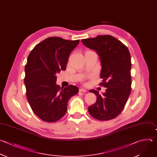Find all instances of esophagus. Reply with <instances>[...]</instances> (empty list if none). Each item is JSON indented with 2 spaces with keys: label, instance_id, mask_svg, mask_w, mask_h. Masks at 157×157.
<instances>
[{
  "label": "esophagus",
  "instance_id": "34e87169",
  "mask_svg": "<svg viewBox=\"0 0 157 157\" xmlns=\"http://www.w3.org/2000/svg\"><path fill=\"white\" fill-rule=\"evenodd\" d=\"M79 92H87V90L86 89H84V88H81V89H79Z\"/></svg>",
  "mask_w": 157,
  "mask_h": 157
}]
</instances>
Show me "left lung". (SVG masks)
I'll return each instance as SVG.
<instances>
[{
    "instance_id": "obj_1",
    "label": "left lung",
    "mask_w": 157,
    "mask_h": 157,
    "mask_svg": "<svg viewBox=\"0 0 157 157\" xmlns=\"http://www.w3.org/2000/svg\"><path fill=\"white\" fill-rule=\"evenodd\" d=\"M87 47L99 56L101 70L100 85L107 87L103 95L90 90L97 96L96 102L89 107V114L94 118L107 121L116 118L122 112L131 90V59L127 47L110 35L82 39Z\"/></svg>"
}]
</instances>
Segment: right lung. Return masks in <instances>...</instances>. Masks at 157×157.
Segmentation results:
<instances>
[{
  "instance_id": "add662e5",
  "label": "right lung",
  "mask_w": 157,
  "mask_h": 157,
  "mask_svg": "<svg viewBox=\"0 0 157 157\" xmlns=\"http://www.w3.org/2000/svg\"><path fill=\"white\" fill-rule=\"evenodd\" d=\"M79 42L50 37L36 45L28 57L24 79L26 97L33 112L44 121L62 118L69 99L79 92L75 86L63 88L56 84V75L66 70L71 52Z\"/></svg>"
}]
</instances>
